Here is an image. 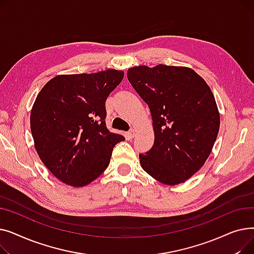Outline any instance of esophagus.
<instances>
[{"instance_id": "1", "label": "esophagus", "mask_w": 254, "mask_h": 254, "mask_svg": "<svg viewBox=\"0 0 254 254\" xmlns=\"http://www.w3.org/2000/svg\"><path fill=\"white\" fill-rule=\"evenodd\" d=\"M127 136L128 139L134 138V136H135V130H134V129H129V130L127 132Z\"/></svg>"}]
</instances>
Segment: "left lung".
I'll return each instance as SVG.
<instances>
[{
    "label": "left lung",
    "mask_w": 254,
    "mask_h": 254,
    "mask_svg": "<svg viewBox=\"0 0 254 254\" xmlns=\"http://www.w3.org/2000/svg\"><path fill=\"white\" fill-rule=\"evenodd\" d=\"M127 79L153 120V146L139 154L143 170L164 184L186 181L204 166L218 135L220 118L210 87L193 70L166 64L134 66Z\"/></svg>",
    "instance_id": "1"
}]
</instances>
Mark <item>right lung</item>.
Segmentation results:
<instances>
[{"mask_svg": "<svg viewBox=\"0 0 254 254\" xmlns=\"http://www.w3.org/2000/svg\"><path fill=\"white\" fill-rule=\"evenodd\" d=\"M124 72L59 75L39 92L31 112L35 148L58 179L81 188L109 166L114 146L125 137L106 127V100Z\"/></svg>", "mask_w": 254, "mask_h": 254, "instance_id": "add662e5", "label": "right lung"}]
</instances>
